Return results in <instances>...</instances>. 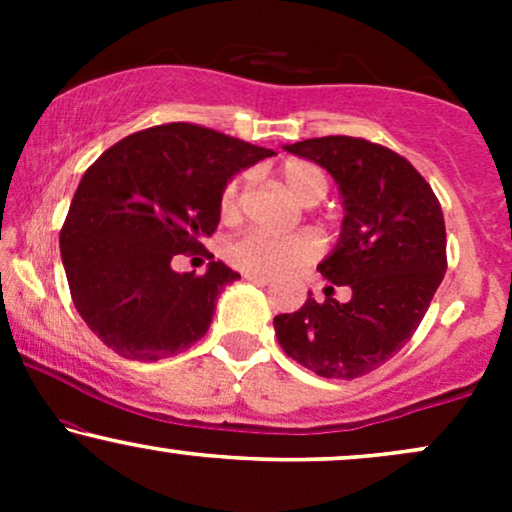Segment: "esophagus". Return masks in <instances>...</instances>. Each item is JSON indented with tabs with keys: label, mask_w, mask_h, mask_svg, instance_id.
<instances>
[{
	"label": "esophagus",
	"mask_w": 512,
	"mask_h": 512,
	"mask_svg": "<svg viewBox=\"0 0 512 512\" xmlns=\"http://www.w3.org/2000/svg\"><path fill=\"white\" fill-rule=\"evenodd\" d=\"M245 279L250 281V284H255V286H269L272 284V281L267 279V276H255V274H245Z\"/></svg>",
	"instance_id": "34e87169"
}]
</instances>
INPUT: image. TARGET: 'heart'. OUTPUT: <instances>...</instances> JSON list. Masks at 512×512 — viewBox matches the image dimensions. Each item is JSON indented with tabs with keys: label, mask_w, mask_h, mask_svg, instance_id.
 Instances as JSON below:
<instances>
[{
	"label": "heart",
	"mask_w": 512,
	"mask_h": 512,
	"mask_svg": "<svg viewBox=\"0 0 512 512\" xmlns=\"http://www.w3.org/2000/svg\"><path fill=\"white\" fill-rule=\"evenodd\" d=\"M281 180L291 197L301 204H317L327 195V175L315 163L303 158H289L281 166ZM245 178H233L223 187L221 214L226 219L238 214L243 202ZM317 255V240L310 236H269L262 231H248L228 245V260L240 272L255 276H284L303 267Z\"/></svg>",
	"instance_id": "1"
}]
</instances>
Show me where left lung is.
<instances>
[{"label": "left lung", "mask_w": 512, "mask_h": 512, "mask_svg": "<svg viewBox=\"0 0 512 512\" xmlns=\"http://www.w3.org/2000/svg\"><path fill=\"white\" fill-rule=\"evenodd\" d=\"M332 175L344 207L334 250L317 264L327 301L313 293L274 317L281 349L320 378L351 380L383 366L409 342L443 281L445 221L431 185L407 158L356 137L286 144ZM349 285L346 304L330 299Z\"/></svg>", "instance_id": "left-lung-1"}]
</instances>
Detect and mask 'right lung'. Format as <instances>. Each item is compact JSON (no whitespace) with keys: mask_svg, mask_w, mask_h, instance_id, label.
I'll return each instance as SVG.
<instances>
[{"mask_svg":"<svg viewBox=\"0 0 512 512\" xmlns=\"http://www.w3.org/2000/svg\"><path fill=\"white\" fill-rule=\"evenodd\" d=\"M274 156L214 129L170 122L110 146L81 178L60 233L72 301L105 346L158 361L204 337L223 286V262L175 272V255L202 248L221 221V195L240 170Z\"/></svg>","mask_w":512,"mask_h":512,"instance_id":"obj_1","label":"right lung"}]
</instances>
